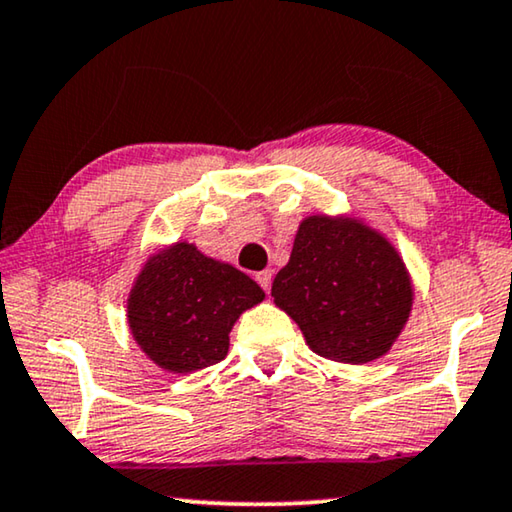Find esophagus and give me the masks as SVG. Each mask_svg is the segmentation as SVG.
<instances>
[{"label":"esophagus","instance_id":"obj_1","mask_svg":"<svg viewBox=\"0 0 512 512\" xmlns=\"http://www.w3.org/2000/svg\"><path fill=\"white\" fill-rule=\"evenodd\" d=\"M256 281H258V284L263 286V291H265V293H270V284H272V270H263V272H258V274H256Z\"/></svg>","mask_w":512,"mask_h":512}]
</instances>
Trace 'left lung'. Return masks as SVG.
I'll use <instances>...</instances> for the list:
<instances>
[{
  "mask_svg": "<svg viewBox=\"0 0 512 512\" xmlns=\"http://www.w3.org/2000/svg\"><path fill=\"white\" fill-rule=\"evenodd\" d=\"M272 298L316 355L365 365L390 353L402 335L416 288L379 228L355 214L316 212L300 221Z\"/></svg>",
  "mask_w": 512,
  "mask_h": 512,
  "instance_id": "8db88e82",
  "label": "left lung"
}]
</instances>
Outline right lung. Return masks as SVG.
Returning a JSON list of instances; mask_svg holds the SVG:
<instances>
[{
    "mask_svg": "<svg viewBox=\"0 0 512 512\" xmlns=\"http://www.w3.org/2000/svg\"><path fill=\"white\" fill-rule=\"evenodd\" d=\"M263 300V288L247 274L177 240L140 265L127 323L133 342L159 369L191 374L226 358L235 321Z\"/></svg>",
    "mask_w": 512,
    "mask_h": 512,
    "instance_id": "obj_1",
    "label": "right lung"
}]
</instances>
